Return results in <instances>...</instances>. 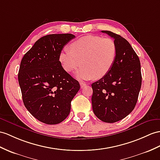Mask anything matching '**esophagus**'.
Wrapping results in <instances>:
<instances>
[{
	"label": "esophagus",
	"instance_id": "obj_1",
	"mask_svg": "<svg viewBox=\"0 0 160 160\" xmlns=\"http://www.w3.org/2000/svg\"><path fill=\"white\" fill-rule=\"evenodd\" d=\"M85 85H86V84L85 83H83V82H81L80 83V86H81V88H83Z\"/></svg>",
	"mask_w": 160,
	"mask_h": 160
}]
</instances>
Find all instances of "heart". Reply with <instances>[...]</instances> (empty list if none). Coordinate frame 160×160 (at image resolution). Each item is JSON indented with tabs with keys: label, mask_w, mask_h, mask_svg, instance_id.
<instances>
[{
	"label": "heart",
	"mask_w": 160,
	"mask_h": 160,
	"mask_svg": "<svg viewBox=\"0 0 160 160\" xmlns=\"http://www.w3.org/2000/svg\"><path fill=\"white\" fill-rule=\"evenodd\" d=\"M117 47L113 39L96 35H87L72 42L71 50L62 49L58 59L65 71L75 73L78 79H100L109 72L115 61Z\"/></svg>",
	"instance_id": "obj_1"
}]
</instances>
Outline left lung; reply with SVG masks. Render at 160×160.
Returning <instances> with one entry per match:
<instances>
[{
	"label": "left lung",
	"mask_w": 160,
	"mask_h": 160,
	"mask_svg": "<svg viewBox=\"0 0 160 160\" xmlns=\"http://www.w3.org/2000/svg\"><path fill=\"white\" fill-rule=\"evenodd\" d=\"M117 47L113 65L107 75L92 84L93 111L101 121L114 123L134 110L141 88V63L137 54L126 39L108 30Z\"/></svg>",
	"instance_id": "1"
}]
</instances>
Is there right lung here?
I'll return each instance as SVG.
<instances>
[{"instance_id":"right-lung-1","label":"right lung","mask_w":160,"mask_h":160,"mask_svg":"<svg viewBox=\"0 0 160 160\" xmlns=\"http://www.w3.org/2000/svg\"><path fill=\"white\" fill-rule=\"evenodd\" d=\"M74 38L72 34L46 35L35 42L21 61L18 81L24 106L37 119L49 125L67 118L71 101L80 89L58 59Z\"/></svg>"}]
</instances>
